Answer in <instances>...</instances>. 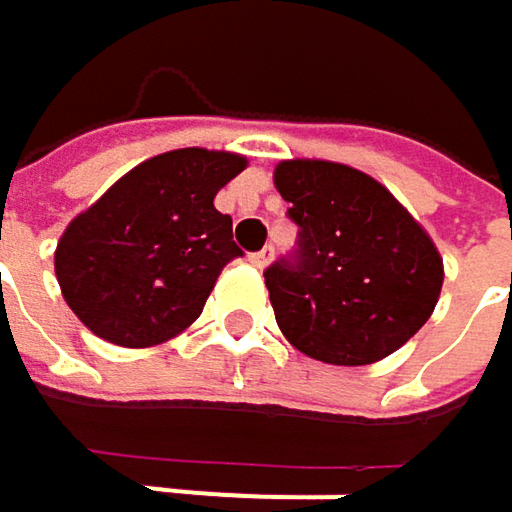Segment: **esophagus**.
Returning a JSON list of instances; mask_svg holds the SVG:
<instances>
[{"instance_id": "esophagus-1", "label": "esophagus", "mask_w": 512, "mask_h": 512, "mask_svg": "<svg viewBox=\"0 0 512 512\" xmlns=\"http://www.w3.org/2000/svg\"><path fill=\"white\" fill-rule=\"evenodd\" d=\"M269 255H272V249H260V252H252V255H249V263H252V266H257V269H263V266L269 263Z\"/></svg>"}]
</instances>
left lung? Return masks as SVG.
Masks as SVG:
<instances>
[{"label": "left lung", "mask_w": 512, "mask_h": 512, "mask_svg": "<svg viewBox=\"0 0 512 512\" xmlns=\"http://www.w3.org/2000/svg\"><path fill=\"white\" fill-rule=\"evenodd\" d=\"M275 186L299 228L296 249L266 266L284 338L326 364H373L433 314L442 257L397 198L341 162L287 159Z\"/></svg>", "instance_id": "left-lung-1"}]
</instances>
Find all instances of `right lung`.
Instances as JSON below:
<instances>
[{
    "label": "right lung",
    "mask_w": 512,
    "mask_h": 512,
    "mask_svg": "<svg viewBox=\"0 0 512 512\" xmlns=\"http://www.w3.org/2000/svg\"><path fill=\"white\" fill-rule=\"evenodd\" d=\"M243 168V156L183 148L124 174L58 240L70 311L118 347H154L195 323L225 263L243 257L231 216L213 207Z\"/></svg>",
    "instance_id": "right-lung-1"
}]
</instances>
